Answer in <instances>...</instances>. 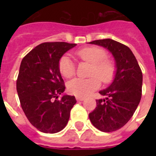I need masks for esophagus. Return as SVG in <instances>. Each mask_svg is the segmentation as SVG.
<instances>
[{"mask_svg":"<svg viewBox=\"0 0 156 156\" xmlns=\"http://www.w3.org/2000/svg\"><path fill=\"white\" fill-rule=\"evenodd\" d=\"M76 100H78V101H83V100H85V98L81 97V96H77V97H76Z\"/></svg>","mask_w":156,"mask_h":156,"instance_id":"obj_1","label":"esophagus"}]
</instances>
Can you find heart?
Returning <instances> with one entry per match:
<instances>
[{
	"label": "heart",
	"instance_id": "heart-1",
	"mask_svg": "<svg viewBox=\"0 0 156 156\" xmlns=\"http://www.w3.org/2000/svg\"><path fill=\"white\" fill-rule=\"evenodd\" d=\"M81 61L91 64L90 78H73L67 84V89L71 94L77 96H87L100 87V81L110 83L113 79L115 67L113 64L106 60V52L98 47H87L75 52ZM59 69L65 78H71L75 73V66L68 56H63L59 61Z\"/></svg>",
	"mask_w": 156,
	"mask_h": 156
}]
</instances>
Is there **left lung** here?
Segmentation results:
<instances>
[{
    "instance_id": "obj_1",
    "label": "left lung",
    "mask_w": 156,
    "mask_h": 156,
    "mask_svg": "<svg viewBox=\"0 0 156 156\" xmlns=\"http://www.w3.org/2000/svg\"><path fill=\"white\" fill-rule=\"evenodd\" d=\"M89 44L108 50L116 64L113 81L106 89L99 91L106 98L96 100L97 107L89 114V118L102 132L116 131L129 121L138 108L142 97L143 73L134 55L126 45L111 39Z\"/></svg>"
}]
</instances>
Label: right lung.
I'll return each mask as SVG.
<instances>
[{"mask_svg":"<svg viewBox=\"0 0 156 156\" xmlns=\"http://www.w3.org/2000/svg\"><path fill=\"white\" fill-rule=\"evenodd\" d=\"M76 45L66 42L43 43L21 62L17 80L21 106L30 124L43 133L62 130L77 102L74 96L68 95L57 100L66 89L59 61Z\"/></svg>","mask_w":156,"mask_h":156,"instance_id":"add662e5","label":"right lung"}]
</instances>
